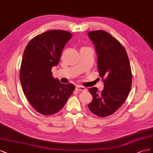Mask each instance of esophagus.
Returning <instances> with one entry per match:
<instances>
[{"label":"esophagus","mask_w":153,"mask_h":153,"mask_svg":"<svg viewBox=\"0 0 153 153\" xmlns=\"http://www.w3.org/2000/svg\"><path fill=\"white\" fill-rule=\"evenodd\" d=\"M76 90L77 91H85L86 90V88H85L84 86H79L77 85L76 87Z\"/></svg>","instance_id":"esophagus-1"}]
</instances>
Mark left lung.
I'll return each instance as SVG.
<instances>
[{"mask_svg":"<svg viewBox=\"0 0 153 153\" xmlns=\"http://www.w3.org/2000/svg\"><path fill=\"white\" fill-rule=\"evenodd\" d=\"M98 56L97 69L104 82V89L89 88L93 100L89 110L100 117H106L118 110L127 99L131 88L132 73L124 47L110 33L101 30L88 33Z\"/></svg>","mask_w":153,"mask_h":153,"instance_id":"1","label":"left lung"}]
</instances>
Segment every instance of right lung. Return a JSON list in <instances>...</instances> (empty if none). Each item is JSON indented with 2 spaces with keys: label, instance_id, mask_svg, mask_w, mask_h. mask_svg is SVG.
<instances>
[{
  "label": "right lung",
  "instance_id": "obj_1",
  "mask_svg": "<svg viewBox=\"0 0 153 153\" xmlns=\"http://www.w3.org/2000/svg\"><path fill=\"white\" fill-rule=\"evenodd\" d=\"M72 36L65 30H48L30 40L24 52L20 70L22 87L30 105L43 115L62 110L75 89L72 83H61L51 72Z\"/></svg>",
  "mask_w": 153,
  "mask_h": 153
}]
</instances>
